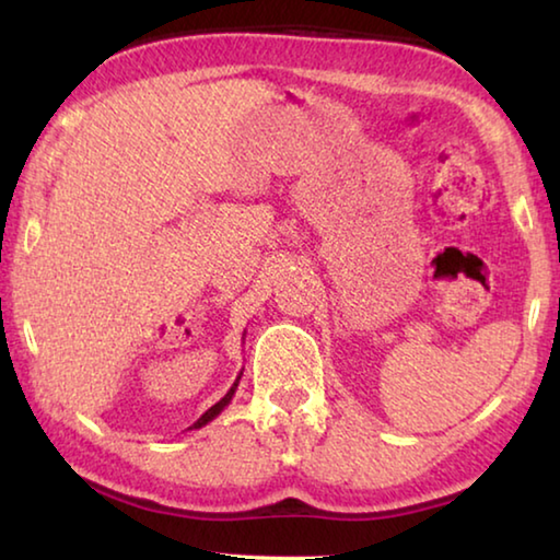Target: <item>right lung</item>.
<instances>
[{"mask_svg":"<svg viewBox=\"0 0 560 560\" xmlns=\"http://www.w3.org/2000/svg\"><path fill=\"white\" fill-rule=\"evenodd\" d=\"M240 377H242V373H240V375H236V381H234V385L230 387V390H226V395L222 397V400H220V402H217V405H212V407H210V410H207V412H205V415L200 417V420H197V422H195V424H192V428H189V430H200V428H205V424H207V422H212V420H214V417H217V415H220V412L224 410V407L232 402V397H234V393H236V385H240Z\"/></svg>","mask_w":560,"mask_h":560,"instance_id":"1","label":"right lung"}]
</instances>
